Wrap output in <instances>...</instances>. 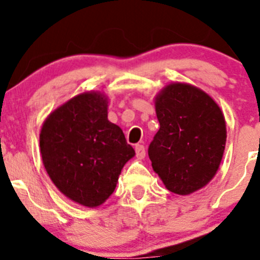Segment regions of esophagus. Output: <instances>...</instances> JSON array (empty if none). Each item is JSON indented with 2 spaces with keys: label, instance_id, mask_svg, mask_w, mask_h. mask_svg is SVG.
Listing matches in <instances>:
<instances>
[{
  "label": "esophagus",
  "instance_id": "34e87169",
  "mask_svg": "<svg viewBox=\"0 0 260 260\" xmlns=\"http://www.w3.org/2000/svg\"><path fill=\"white\" fill-rule=\"evenodd\" d=\"M135 149H136V156H137L138 158H140V159L145 158V156H146L145 146H143V145H137V146L135 147Z\"/></svg>",
  "mask_w": 260,
  "mask_h": 260
}]
</instances>
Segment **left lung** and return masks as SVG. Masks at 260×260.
I'll list each match as a JSON object with an SVG mask.
<instances>
[{
    "label": "left lung",
    "mask_w": 260,
    "mask_h": 260,
    "mask_svg": "<svg viewBox=\"0 0 260 260\" xmlns=\"http://www.w3.org/2000/svg\"><path fill=\"white\" fill-rule=\"evenodd\" d=\"M158 132L149 143L154 172L174 193L188 195L215 176L226 142L224 114L200 89L167 85L156 98Z\"/></svg>",
    "instance_id": "8db88e82"
}]
</instances>
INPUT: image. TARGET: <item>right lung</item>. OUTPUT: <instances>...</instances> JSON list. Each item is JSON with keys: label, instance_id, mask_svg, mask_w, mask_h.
Returning a JSON list of instances; mask_svg holds the SVG:
<instances>
[{"label": "right lung", "instance_id": "1", "mask_svg": "<svg viewBox=\"0 0 260 260\" xmlns=\"http://www.w3.org/2000/svg\"><path fill=\"white\" fill-rule=\"evenodd\" d=\"M108 102L83 93L52 112L40 133V151L50 179L67 198L95 208L113 193L135 149L108 120Z\"/></svg>", "mask_w": 260, "mask_h": 260}]
</instances>
